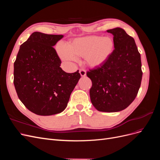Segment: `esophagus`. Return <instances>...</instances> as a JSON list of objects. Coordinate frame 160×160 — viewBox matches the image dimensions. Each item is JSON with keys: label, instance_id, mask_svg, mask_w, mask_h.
Instances as JSON below:
<instances>
[{"label": "esophagus", "instance_id": "1", "mask_svg": "<svg viewBox=\"0 0 160 160\" xmlns=\"http://www.w3.org/2000/svg\"><path fill=\"white\" fill-rule=\"evenodd\" d=\"M79 73L81 77H85L86 75V71L84 69H79Z\"/></svg>", "mask_w": 160, "mask_h": 160}]
</instances>
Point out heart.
I'll list each match as a JSON object with an SVG mask.
<instances>
[{"instance_id": "1", "label": "heart", "mask_w": 160, "mask_h": 160, "mask_svg": "<svg viewBox=\"0 0 160 160\" xmlns=\"http://www.w3.org/2000/svg\"><path fill=\"white\" fill-rule=\"evenodd\" d=\"M113 49L114 41L111 37L91 35L75 38L67 47H58L57 51L65 61H74L77 57H84L86 63L94 67L103 64Z\"/></svg>"}]
</instances>
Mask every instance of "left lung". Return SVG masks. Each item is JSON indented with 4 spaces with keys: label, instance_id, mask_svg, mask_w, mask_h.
<instances>
[{
    "label": "left lung",
    "instance_id": "1",
    "mask_svg": "<svg viewBox=\"0 0 160 160\" xmlns=\"http://www.w3.org/2000/svg\"><path fill=\"white\" fill-rule=\"evenodd\" d=\"M113 35L114 50L108 59L87 72L92 81V104L99 111L117 112L136 98L142 79L140 53L134 38L122 28L107 31Z\"/></svg>",
    "mask_w": 160,
    "mask_h": 160
}]
</instances>
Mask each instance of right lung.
Listing matches in <instances>:
<instances>
[{
	"label": "right lung",
	"mask_w": 160,
	"mask_h": 160,
	"mask_svg": "<svg viewBox=\"0 0 160 160\" xmlns=\"http://www.w3.org/2000/svg\"><path fill=\"white\" fill-rule=\"evenodd\" d=\"M61 35L35 32L22 43L14 62V85L19 99L31 112L51 115L63 111L81 78L60 67L61 61L53 48Z\"/></svg>",
	"instance_id": "1"
}]
</instances>
